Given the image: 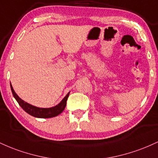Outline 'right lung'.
I'll return each mask as SVG.
<instances>
[{
    "label": "right lung",
    "instance_id": "obj_1",
    "mask_svg": "<svg viewBox=\"0 0 158 158\" xmlns=\"http://www.w3.org/2000/svg\"><path fill=\"white\" fill-rule=\"evenodd\" d=\"M11 90H12V94H13L14 97L16 99L18 102H19V106L23 108L27 114L33 116L35 117H38V118H50V117H56L60 114L61 112L64 110L67 104V100L69 97V93L67 94L66 97L61 100V102L59 103V105L55 107L50 108H38V107L33 106L32 105L29 104L24 101L22 100L21 98H19V96L15 94V90H14L13 88H12V85L10 84Z\"/></svg>",
    "mask_w": 158,
    "mask_h": 158
}]
</instances>
